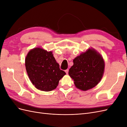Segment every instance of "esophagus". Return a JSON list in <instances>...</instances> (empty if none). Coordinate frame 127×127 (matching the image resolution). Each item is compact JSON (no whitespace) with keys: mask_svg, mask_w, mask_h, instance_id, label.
<instances>
[{"mask_svg":"<svg viewBox=\"0 0 127 127\" xmlns=\"http://www.w3.org/2000/svg\"><path fill=\"white\" fill-rule=\"evenodd\" d=\"M68 71H69V69H66V70H65V72H66V73L67 74H68Z\"/></svg>","mask_w":127,"mask_h":127,"instance_id":"obj_1","label":"esophagus"}]
</instances>
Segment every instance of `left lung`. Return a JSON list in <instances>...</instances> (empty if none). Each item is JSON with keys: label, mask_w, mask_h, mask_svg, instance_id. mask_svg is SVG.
Listing matches in <instances>:
<instances>
[{"label": "left lung", "mask_w": 127, "mask_h": 127, "mask_svg": "<svg viewBox=\"0 0 127 127\" xmlns=\"http://www.w3.org/2000/svg\"><path fill=\"white\" fill-rule=\"evenodd\" d=\"M73 63L68 74L78 89L87 91L100 82L104 71V61L94 49H88L76 57Z\"/></svg>", "instance_id": "obj_1"}]
</instances>
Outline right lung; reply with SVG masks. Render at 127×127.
Returning <instances> with one entry per match:
<instances>
[{
  "label": "right lung",
  "mask_w": 127,
  "mask_h": 127,
  "mask_svg": "<svg viewBox=\"0 0 127 127\" xmlns=\"http://www.w3.org/2000/svg\"><path fill=\"white\" fill-rule=\"evenodd\" d=\"M25 67L29 77L37 89L45 92L56 88L66 72L60 70L51 51L41 48L32 49L25 58Z\"/></svg>",
  "instance_id": "right-lung-1"
}]
</instances>
